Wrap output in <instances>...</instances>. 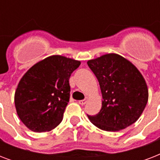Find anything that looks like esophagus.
<instances>
[{"label": "esophagus", "mask_w": 160, "mask_h": 160, "mask_svg": "<svg viewBox=\"0 0 160 160\" xmlns=\"http://www.w3.org/2000/svg\"><path fill=\"white\" fill-rule=\"evenodd\" d=\"M88 100H89V98H88V97H86V98H85V100H79V104H80V105H85V104H86V103H87Z\"/></svg>", "instance_id": "obj_1"}]
</instances>
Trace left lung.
<instances>
[{"label": "left lung", "instance_id": "obj_1", "mask_svg": "<svg viewBox=\"0 0 160 160\" xmlns=\"http://www.w3.org/2000/svg\"><path fill=\"white\" fill-rule=\"evenodd\" d=\"M102 94V107L90 122L105 131H119L137 121L146 106L149 91L139 70L117 54L88 60Z\"/></svg>", "mask_w": 160, "mask_h": 160}]
</instances>
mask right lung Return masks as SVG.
<instances>
[{
    "label": "right lung",
    "instance_id": "1",
    "mask_svg": "<svg viewBox=\"0 0 160 160\" xmlns=\"http://www.w3.org/2000/svg\"><path fill=\"white\" fill-rule=\"evenodd\" d=\"M80 61L51 55L30 68L19 82L15 105L19 118L34 132L51 131L62 121L70 100L69 79Z\"/></svg>",
    "mask_w": 160,
    "mask_h": 160
}]
</instances>
